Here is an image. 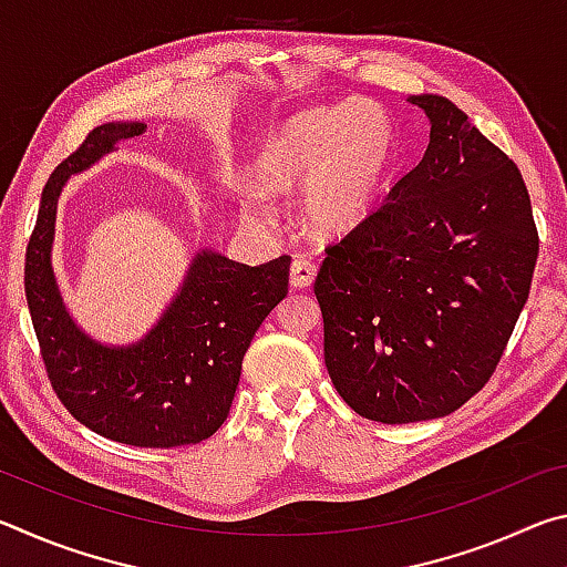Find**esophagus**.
<instances>
[{
    "instance_id": "esophagus-1",
    "label": "esophagus",
    "mask_w": 567,
    "mask_h": 567,
    "mask_svg": "<svg viewBox=\"0 0 567 567\" xmlns=\"http://www.w3.org/2000/svg\"><path fill=\"white\" fill-rule=\"evenodd\" d=\"M315 277H318V265L312 260H307V257H297L290 267V282L297 290H305V287H310L315 282Z\"/></svg>"
}]
</instances>
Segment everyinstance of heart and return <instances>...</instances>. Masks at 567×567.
<instances>
[{"instance_id":"heart-1","label":"heart","mask_w":567,"mask_h":567,"mask_svg":"<svg viewBox=\"0 0 567 567\" xmlns=\"http://www.w3.org/2000/svg\"><path fill=\"white\" fill-rule=\"evenodd\" d=\"M398 157V132L390 114L370 100L310 110L285 122L255 157V175L272 192L305 185L302 219L324 237L352 233L380 205ZM252 213L262 197L247 189Z\"/></svg>"}]
</instances>
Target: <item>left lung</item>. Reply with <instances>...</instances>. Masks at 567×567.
<instances>
[{"instance_id": "obj_1", "label": "left lung", "mask_w": 567, "mask_h": 567, "mask_svg": "<svg viewBox=\"0 0 567 567\" xmlns=\"http://www.w3.org/2000/svg\"><path fill=\"white\" fill-rule=\"evenodd\" d=\"M430 145L375 213L324 247V364L358 415L455 412L485 388L530 295L537 229L520 169L437 94Z\"/></svg>"}]
</instances>
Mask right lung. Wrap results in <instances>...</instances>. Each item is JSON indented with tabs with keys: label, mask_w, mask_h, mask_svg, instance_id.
Returning a JSON list of instances; mask_svg holds the SVG:
<instances>
[{
	"label": "right lung",
	"mask_w": 567,
	"mask_h": 567,
	"mask_svg": "<svg viewBox=\"0 0 567 567\" xmlns=\"http://www.w3.org/2000/svg\"><path fill=\"white\" fill-rule=\"evenodd\" d=\"M145 130V122L100 124L56 165L27 245L24 292L47 375L74 420L134 447L195 445L227 420L249 342L287 295L290 257L249 267L199 249L142 340L112 348L76 328L52 267L56 203L66 179Z\"/></svg>",
	"instance_id": "obj_1"
}]
</instances>
